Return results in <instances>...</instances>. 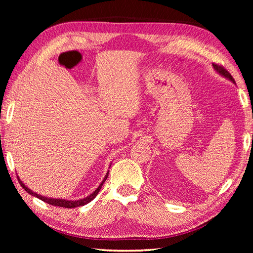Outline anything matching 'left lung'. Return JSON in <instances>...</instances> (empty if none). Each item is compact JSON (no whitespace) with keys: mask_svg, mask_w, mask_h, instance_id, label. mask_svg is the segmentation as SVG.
I'll return each mask as SVG.
<instances>
[{"mask_svg":"<svg viewBox=\"0 0 253 253\" xmlns=\"http://www.w3.org/2000/svg\"><path fill=\"white\" fill-rule=\"evenodd\" d=\"M213 67H214V69H215V71H216L218 74H221L222 76L226 77V78H228L229 80H232L233 83H235V80H234L232 75H230V74L228 73V71H226V69H225L222 65H218V64H214V63H213Z\"/></svg>","mask_w":253,"mask_h":253,"instance_id":"8db88e82","label":"left lung"}]
</instances>
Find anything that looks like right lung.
I'll return each instance as SVG.
<instances>
[{
	"instance_id": "right-lung-1",
	"label": "right lung",
	"mask_w": 253,
	"mask_h": 253,
	"mask_svg": "<svg viewBox=\"0 0 253 253\" xmlns=\"http://www.w3.org/2000/svg\"><path fill=\"white\" fill-rule=\"evenodd\" d=\"M107 176H109V171H107V174L105 175L103 181L101 182L100 186H99L98 188H96L94 192L91 193V195H89L87 198H84V199H80V200H77V201H67V200H63V199H52V198L42 197V196H40V195H38V193H36V192H32V191L29 189V188H27V187L24 185V182H23V181H20V179H19V178H18V181H19L20 186L23 187L24 189H25L27 192L29 193V195H32V196H35V197H37V198H39L40 200L44 201L45 203L52 204V206H55V207H62V208L72 209V208H77V207L84 206V204L89 203L91 200H93V199L96 197V195H98V193H99V191H100V189L102 188V186H103L104 181H105V180H106V178H107Z\"/></svg>"
}]
</instances>
